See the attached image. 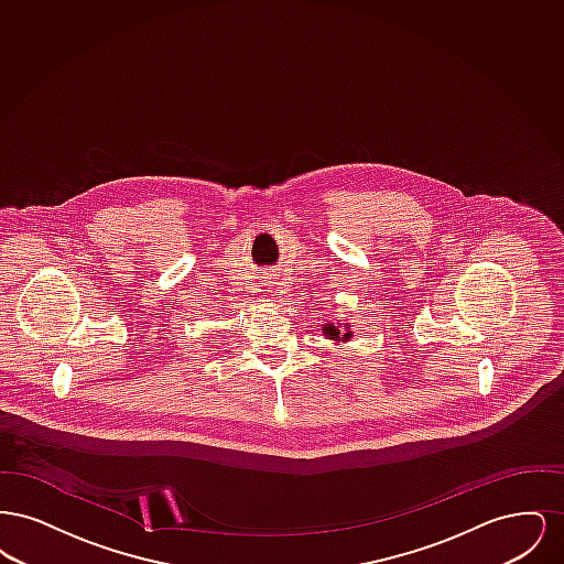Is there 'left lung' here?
I'll return each instance as SVG.
<instances>
[{
  "mask_svg": "<svg viewBox=\"0 0 564 564\" xmlns=\"http://www.w3.org/2000/svg\"><path fill=\"white\" fill-rule=\"evenodd\" d=\"M323 334L329 338V340H343V343H347L350 340V329L349 325H345V329H338L336 325H332V323H327L325 327H323Z\"/></svg>",
  "mask_w": 564,
  "mask_h": 564,
  "instance_id": "8db88e82",
  "label": "left lung"
}]
</instances>
